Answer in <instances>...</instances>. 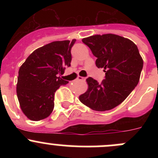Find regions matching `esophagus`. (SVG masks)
<instances>
[{"mask_svg":"<svg viewBox=\"0 0 158 158\" xmlns=\"http://www.w3.org/2000/svg\"><path fill=\"white\" fill-rule=\"evenodd\" d=\"M76 79L77 80H79V81H84L85 80V77H82V76H77V78H76Z\"/></svg>","mask_w":158,"mask_h":158,"instance_id":"34e87169","label":"esophagus"}]
</instances>
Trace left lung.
I'll return each mask as SVG.
<instances>
[{
	"label": "left lung",
	"mask_w": 158,
	"mask_h": 158,
	"mask_svg": "<svg viewBox=\"0 0 158 158\" xmlns=\"http://www.w3.org/2000/svg\"><path fill=\"white\" fill-rule=\"evenodd\" d=\"M97 58L95 65L104 68L106 79L98 83L86 79L88 89L79 95L82 104L98 111H108L120 105L139 82L143 60L137 46L118 35H94L82 40Z\"/></svg>",
	"instance_id": "8db88e82"
}]
</instances>
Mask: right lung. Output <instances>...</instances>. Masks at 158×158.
<instances>
[{"label":"right lung","instance_id":"1","mask_svg":"<svg viewBox=\"0 0 158 158\" xmlns=\"http://www.w3.org/2000/svg\"><path fill=\"white\" fill-rule=\"evenodd\" d=\"M75 43V39L54 41L40 47L20 67L17 95L20 109L30 120H43L52 113L56 91L69 82L58 75L70 66Z\"/></svg>","mask_w":158,"mask_h":158}]
</instances>
